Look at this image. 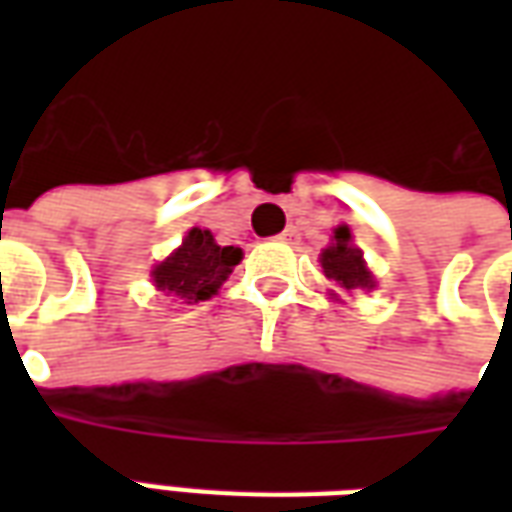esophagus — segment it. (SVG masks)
<instances>
[{
	"instance_id": "esophagus-1",
	"label": "esophagus",
	"mask_w": 512,
	"mask_h": 512,
	"mask_svg": "<svg viewBox=\"0 0 512 512\" xmlns=\"http://www.w3.org/2000/svg\"><path fill=\"white\" fill-rule=\"evenodd\" d=\"M279 241H285V244H296V241H299V230H296V227H288L285 233L279 235Z\"/></svg>"
}]
</instances>
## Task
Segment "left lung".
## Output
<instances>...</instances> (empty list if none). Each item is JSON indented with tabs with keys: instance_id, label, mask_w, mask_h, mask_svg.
I'll return each instance as SVG.
<instances>
[{
	"instance_id": "1",
	"label": "left lung",
	"mask_w": 512,
	"mask_h": 512,
	"mask_svg": "<svg viewBox=\"0 0 512 512\" xmlns=\"http://www.w3.org/2000/svg\"><path fill=\"white\" fill-rule=\"evenodd\" d=\"M321 266L326 279H332L337 288L343 290H373L376 288V279L367 268L362 249H356L351 230L340 224L334 230L332 244L326 246L321 252Z\"/></svg>"
}]
</instances>
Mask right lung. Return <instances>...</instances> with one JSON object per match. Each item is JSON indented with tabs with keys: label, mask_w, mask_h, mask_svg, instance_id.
I'll return each mask as SVG.
<instances>
[{
	"label": "right lung",
	"mask_w": 512,
	"mask_h": 512,
	"mask_svg": "<svg viewBox=\"0 0 512 512\" xmlns=\"http://www.w3.org/2000/svg\"><path fill=\"white\" fill-rule=\"evenodd\" d=\"M244 252L238 246H219L213 241L211 230L191 227L183 244L161 260L150 277L153 285L167 296H178L186 304L208 301L219 293L233 268L241 263Z\"/></svg>",
	"instance_id": "right-lung-1"
}]
</instances>
